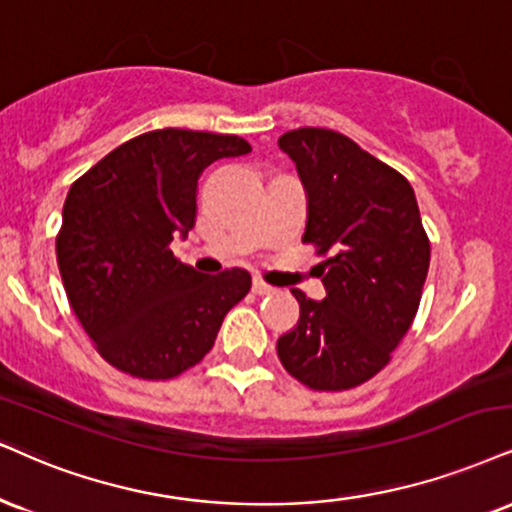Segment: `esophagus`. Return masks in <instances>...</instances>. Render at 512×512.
Wrapping results in <instances>:
<instances>
[{"instance_id": "1", "label": "esophagus", "mask_w": 512, "mask_h": 512, "mask_svg": "<svg viewBox=\"0 0 512 512\" xmlns=\"http://www.w3.org/2000/svg\"><path fill=\"white\" fill-rule=\"evenodd\" d=\"M251 289H254V294H273L275 292V287H270L268 282H263V280H258V277H254V285H251Z\"/></svg>"}]
</instances>
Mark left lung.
I'll return each instance as SVG.
<instances>
[{
    "label": "left lung",
    "mask_w": 512,
    "mask_h": 512,
    "mask_svg": "<svg viewBox=\"0 0 512 512\" xmlns=\"http://www.w3.org/2000/svg\"><path fill=\"white\" fill-rule=\"evenodd\" d=\"M277 144L306 189L304 244L327 256L318 266L327 296L292 289L301 315L277 339V356L315 391L353 389L391 361L413 325L430 239L410 182L342 132L299 128Z\"/></svg>",
    "instance_id": "left-lung-1"
}]
</instances>
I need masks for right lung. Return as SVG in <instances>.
Returning a JSON list of instances; mask_svg holds the SVG:
<instances>
[{
	"instance_id": "obj_1",
	"label": "right lung",
	"mask_w": 512,
	"mask_h": 512,
	"mask_svg": "<svg viewBox=\"0 0 512 512\" xmlns=\"http://www.w3.org/2000/svg\"><path fill=\"white\" fill-rule=\"evenodd\" d=\"M249 151L237 135L151 130L71 185L56 263L75 318L113 368L140 380L182 375L249 294L246 270L204 275L170 251L194 227L204 168Z\"/></svg>"
}]
</instances>
